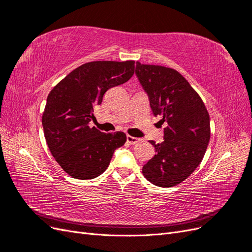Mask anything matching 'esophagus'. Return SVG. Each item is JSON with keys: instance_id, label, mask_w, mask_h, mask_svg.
<instances>
[{"instance_id": "1", "label": "esophagus", "mask_w": 252, "mask_h": 252, "mask_svg": "<svg viewBox=\"0 0 252 252\" xmlns=\"http://www.w3.org/2000/svg\"><path fill=\"white\" fill-rule=\"evenodd\" d=\"M141 140L138 139V138H134V136H131V135H127V142L130 144V145H134L136 143H139Z\"/></svg>"}]
</instances>
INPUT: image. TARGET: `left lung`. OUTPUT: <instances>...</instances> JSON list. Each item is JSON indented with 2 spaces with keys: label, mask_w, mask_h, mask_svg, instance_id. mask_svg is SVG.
Returning a JSON list of instances; mask_svg holds the SVG:
<instances>
[{
  "label": "left lung",
  "mask_w": 252,
  "mask_h": 252,
  "mask_svg": "<svg viewBox=\"0 0 252 252\" xmlns=\"http://www.w3.org/2000/svg\"><path fill=\"white\" fill-rule=\"evenodd\" d=\"M135 75L156 117L166 123L164 141L143 166V174L158 187L180 184L200 165L210 139V120L200 95L177 70L136 62Z\"/></svg>",
  "instance_id": "left-lung-1"
}]
</instances>
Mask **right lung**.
I'll return each mask as SVG.
<instances>
[{
	"mask_svg": "<svg viewBox=\"0 0 252 252\" xmlns=\"http://www.w3.org/2000/svg\"><path fill=\"white\" fill-rule=\"evenodd\" d=\"M133 73V61H96L75 68L50 91L42 117L45 139L70 177H98L107 169L114 150L125 144L124 132L104 133L89 122L106 91L126 83Z\"/></svg>",
	"mask_w": 252,
	"mask_h": 252,
	"instance_id": "add662e5",
	"label": "right lung"
}]
</instances>
